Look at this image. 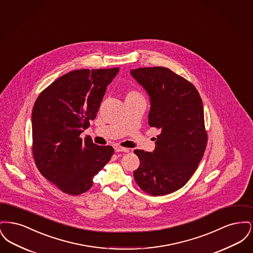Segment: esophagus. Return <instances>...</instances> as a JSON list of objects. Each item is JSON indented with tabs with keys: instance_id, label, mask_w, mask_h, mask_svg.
I'll return each instance as SVG.
<instances>
[{
	"instance_id": "1",
	"label": "esophagus",
	"mask_w": 253,
	"mask_h": 253,
	"mask_svg": "<svg viewBox=\"0 0 253 253\" xmlns=\"http://www.w3.org/2000/svg\"><path fill=\"white\" fill-rule=\"evenodd\" d=\"M115 152L116 153H128L129 152V149L128 148H123V147H121V146H117L116 148H115Z\"/></svg>"
}]
</instances>
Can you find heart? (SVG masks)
<instances>
[{
    "label": "heart",
    "mask_w": 253,
    "mask_h": 253,
    "mask_svg": "<svg viewBox=\"0 0 253 253\" xmlns=\"http://www.w3.org/2000/svg\"><path fill=\"white\" fill-rule=\"evenodd\" d=\"M129 95H138V94H137L136 92H133V91H132V92L129 93Z\"/></svg>",
    "instance_id": "1"
}]
</instances>
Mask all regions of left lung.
Returning <instances> with one entry per match:
<instances>
[{
    "label": "left lung",
    "instance_id": "8db88e82",
    "mask_svg": "<svg viewBox=\"0 0 253 253\" xmlns=\"http://www.w3.org/2000/svg\"><path fill=\"white\" fill-rule=\"evenodd\" d=\"M131 74L150 96L149 125L160 130L153 153L134 150L140 160L134 180L153 196L173 193L190 180L204 156L208 133L201 96L193 84L166 67Z\"/></svg>",
    "mask_w": 253,
    "mask_h": 253
}]
</instances>
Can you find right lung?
Masks as SVG:
<instances>
[{
	"mask_svg": "<svg viewBox=\"0 0 253 253\" xmlns=\"http://www.w3.org/2000/svg\"><path fill=\"white\" fill-rule=\"evenodd\" d=\"M120 68L80 69L57 79L39 95L32 111V153L42 176L70 195L87 192L108 163L112 146L80 134L96 119L107 85Z\"/></svg>",
	"mask_w": 253,
	"mask_h": 253,
	"instance_id": "add662e5",
	"label": "right lung"
}]
</instances>
